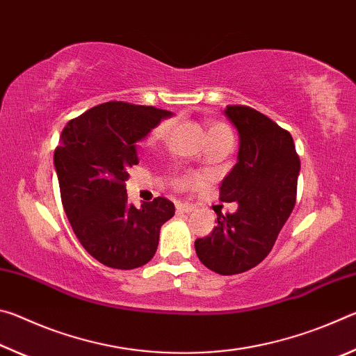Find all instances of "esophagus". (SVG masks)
I'll list each match as a JSON object with an SVG mask.
<instances>
[{"label":"esophagus","mask_w":356,"mask_h":356,"mask_svg":"<svg viewBox=\"0 0 356 356\" xmlns=\"http://www.w3.org/2000/svg\"><path fill=\"white\" fill-rule=\"evenodd\" d=\"M176 209H177V212H182V213H190L193 210V207L188 206V204H177Z\"/></svg>","instance_id":"34e87169"}]
</instances>
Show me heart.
Masks as SVG:
<instances>
[{"mask_svg":"<svg viewBox=\"0 0 356 356\" xmlns=\"http://www.w3.org/2000/svg\"><path fill=\"white\" fill-rule=\"evenodd\" d=\"M170 129H171V122H163V124L159 125V127H156V129L154 130V134H152V136H150V140H152V141L163 140V138L168 135V131H170ZM220 134H229V130H227L226 125H222V124H212V125H209L207 136L220 135Z\"/></svg>","mask_w":356,"mask_h":356,"instance_id":"heart-1","label":"heart"}]
</instances>
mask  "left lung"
I'll list each match as a JSON object with an SVG mask.
<instances>
[{
	"label": "left lung",
	"mask_w": 356,
	"mask_h": 356,
	"mask_svg": "<svg viewBox=\"0 0 356 356\" xmlns=\"http://www.w3.org/2000/svg\"><path fill=\"white\" fill-rule=\"evenodd\" d=\"M225 116L237 129V163L222 179L220 201L237 202V212L220 215L196 254L220 275H237L261 264L291 216L300 159L291 134L250 106L229 105Z\"/></svg>",
	"instance_id": "obj_1"
}]
</instances>
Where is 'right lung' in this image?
Returning <instances> with one entry per match:
<instances>
[{
  "instance_id": "1",
  "label": "right lung",
  "mask_w": 356,
  "mask_h": 356,
  "mask_svg": "<svg viewBox=\"0 0 356 356\" xmlns=\"http://www.w3.org/2000/svg\"><path fill=\"white\" fill-rule=\"evenodd\" d=\"M172 113L154 106L106 102L65 125L55 150L64 212L76 238L100 264L131 270L147 264L160 229L174 216L166 197L129 204L125 180L140 163L136 143Z\"/></svg>"
}]
</instances>
